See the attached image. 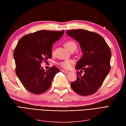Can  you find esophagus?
I'll return each mask as SVG.
<instances>
[{
  "label": "esophagus",
  "mask_w": 126,
  "mask_h": 126,
  "mask_svg": "<svg viewBox=\"0 0 126 126\" xmlns=\"http://www.w3.org/2000/svg\"><path fill=\"white\" fill-rule=\"evenodd\" d=\"M62 72H63L64 73H66V74H68L69 73L68 70H62Z\"/></svg>",
  "instance_id": "obj_1"
}]
</instances>
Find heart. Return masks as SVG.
Returning a JSON list of instances; mask_svg holds the SVG:
<instances>
[{
    "instance_id": "obj_1",
    "label": "heart",
    "mask_w": 126,
    "mask_h": 126,
    "mask_svg": "<svg viewBox=\"0 0 126 126\" xmlns=\"http://www.w3.org/2000/svg\"><path fill=\"white\" fill-rule=\"evenodd\" d=\"M64 45H65V47H66V48L69 51L72 50H75L76 47H77V44H76V43L74 41H72V40H69V41H66ZM73 63V60L71 59H68L60 63L59 65L63 68L68 69L71 67Z\"/></svg>"
}]
</instances>
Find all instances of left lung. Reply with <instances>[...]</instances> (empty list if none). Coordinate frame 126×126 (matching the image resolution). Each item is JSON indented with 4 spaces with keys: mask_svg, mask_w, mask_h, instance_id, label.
I'll return each mask as SVG.
<instances>
[{
    "mask_svg": "<svg viewBox=\"0 0 126 126\" xmlns=\"http://www.w3.org/2000/svg\"><path fill=\"white\" fill-rule=\"evenodd\" d=\"M67 34L78 42L83 55L75 68L84 70L77 73V79L71 83L75 93L88 96L96 93L110 71L111 51L105 39L96 32L84 29L67 30Z\"/></svg>",
    "mask_w": 126,
    "mask_h": 126,
    "instance_id": "obj_1",
    "label": "left lung"
}]
</instances>
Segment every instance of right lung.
Here are the masks:
<instances>
[{
	"label": "right lung",
	"mask_w": 126,
	"mask_h": 126,
	"mask_svg": "<svg viewBox=\"0 0 126 126\" xmlns=\"http://www.w3.org/2000/svg\"><path fill=\"white\" fill-rule=\"evenodd\" d=\"M64 33L42 30L23 36L15 47L13 57L16 75L27 90L41 94L51 87L53 78L60 70L56 67L45 70L43 61L52 58V45Z\"/></svg>",
	"instance_id": "obj_1"
}]
</instances>
